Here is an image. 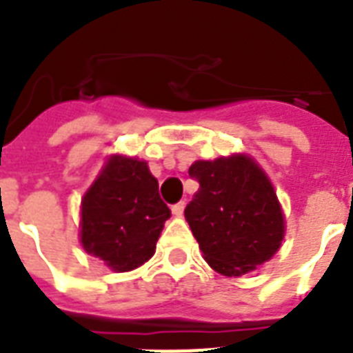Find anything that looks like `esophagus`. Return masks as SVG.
<instances>
[{
	"instance_id": "34e87169",
	"label": "esophagus",
	"mask_w": 353,
	"mask_h": 353,
	"mask_svg": "<svg viewBox=\"0 0 353 353\" xmlns=\"http://www.w3.org/2000/svg\"><path fill=\"white\" fill-rule=\"evenodd\" d=\"M183 212H185V201H179L176 205H172V214L174 216H183Z\"/></svg>"
}]
</instances>
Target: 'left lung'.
I'll return each mask as SVG.
<instances>
[{"label": "left lung", "instance_id": "1", "mask_svg": "<svg viewBox=\"0 0 353 353\" xmlns=\"http://www.w3.org/2000/svg\"><path fill=\"white\" fill-rule=\"evenodd\" d=\"M199 190L185 217L203 257L216 272L239 277L279 250L285 216L274 186L250 156L234 154L188 168Z\"/></svg>", "mask_w": 353, "mask_h": 353}]
</instances>
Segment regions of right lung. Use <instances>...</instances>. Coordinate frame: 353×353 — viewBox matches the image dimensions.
Returning a JSON list of instances; mask_svg holds the SVG:
<instances>
[{
  "label": "right lung",
  "mask_w": 353,
  "mask_h": 353,
  "mask_svg": "<svg viewBox=\"0 0 353 353\" xmlns=\"http://www.w3.org/2000/svg\"><path fill=\"white\" fill-rule=\"evenodd\" d=\"M168 217L147 163L112 156L81 199L79 237L110 270L130 272L154 256Z\"/></svg>",
  "instance_id": "right-lung-1"
}]
</instances>
